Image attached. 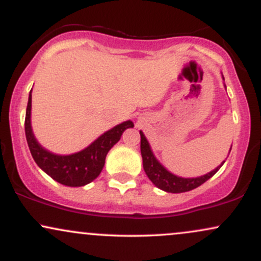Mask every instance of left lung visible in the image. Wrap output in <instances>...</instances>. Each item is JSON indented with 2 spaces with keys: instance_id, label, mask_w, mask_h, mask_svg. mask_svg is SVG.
<instances>
[{
  "instance_id": "8db88e82",
  "label": "left lung",
  "mask_w": 261,
  "mask_h": 261,
  "mask_svg": "<svg viewBox=\"0 0 261 261\" xmlns=\"http://www.w3.org/2000/svg\"><path fill=\"white\" fill-rule=\"evenodd\" d=\"M141 135V154H142L143 162V169H145L146 174L157 188L161 190L167 191V193H185V191H190L200 185L203 184L206 180H208L212 175L217 173V170L222 167L224 162H222L220 167L214 169L212 172L207 174L197 176V178H181V176H176L172 173L168 172L163 166L155 160L153 152L151 151L149 143L147 139L145 137L142 131H140ZM230 152V151H229Z\"/></svg>"
}]
</instances>
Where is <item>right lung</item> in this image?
Wrapping results in <instances>:
<instances>
[{
	"instance_id": "1",
	"label": "right lung",
	"mask_w": 261,
	"mask_h": 261,
	"mask_svg": "<svg viewBox=\"0 0 261 261\" xmlns=\"http://www.w3.org/2000/svg\"><path fill=\"white\" fill-rule=\"evenodd\" d=\"M31 110L32 93H29L24 128L27 142L33 158L47 175L66 187H83L94 180L103 169L110 148L120 140L126 128L134 127L133 121H124L104 133L83 151L68 155L54 154L41 147L35 140L31 125Z\"/></svg>"
}]
</instances>
